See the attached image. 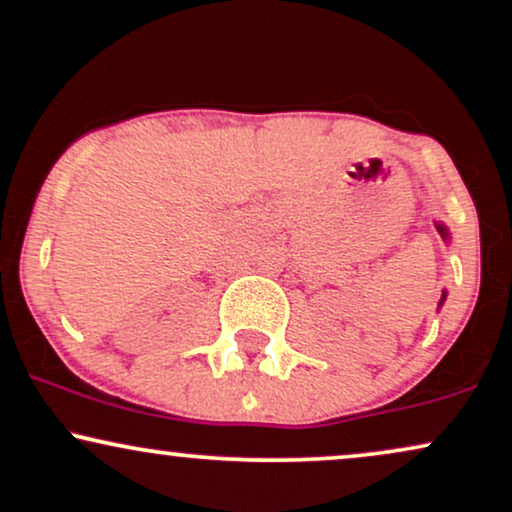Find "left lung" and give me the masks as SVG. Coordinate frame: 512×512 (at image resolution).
I'll list each match as a JSON object with an SVG mask.
<instances>
[{
  "mask_svg": "<svg viewBox=\"0 0 512 512\" xmlns=\"http://www.w3.org/2000/svg\"><path fill=\"white\" fill-rule=\"evenodd\" d=\"M439 231H441V236H443V238H446V236H448V233H446V229H443V226H441V224H439ZM441 300H443V298H441Z\"/></svg>",
  "mask_w": 512,
  "mask_h": 512,
  "instance_id": "8db88e82",
  "label": "left lung"
}]
</instances>
